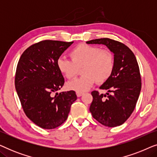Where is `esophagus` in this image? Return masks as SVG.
<instances>
[{
    "label": "esophagus",
    "mask_w": 157,
    "mask_h": 157,
    "mask_svg": "<svg viewBox=\"0 0 157 157\" xmlns=\"http://www.w3.org/2000/svg\"><path fill=\"white\" fill-rule=\"evenodd\" d=\"M76 96H78V97H80V96H81L83 94V93H82V92H76Z\"/></svg>",
    "instance_id": "1"
}]
</instances>
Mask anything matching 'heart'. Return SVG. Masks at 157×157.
Wrapping results in <instances>:
<instances>
[{
  "label": "heart",
  "instance_id": "b5f03b06",
  "mask_svg": "<svg viewBox=\"0 0 157 157\" xmlns=\"http://www.w3.org/2000/svg\"><path fill=\"white\" fill-rule=\"evenodd\" d=\"M71 60L60 57L57 66L68 79L76 76L78 69L82 68L83 76L67 83V88L76 92H84L94 82L101 84L111 76L115 66L114 56L111 51L98 46L79 44L71 51Z\"/></svg>",
  "mask_w": 157,
  "mask_h": 157
}]
</instances>
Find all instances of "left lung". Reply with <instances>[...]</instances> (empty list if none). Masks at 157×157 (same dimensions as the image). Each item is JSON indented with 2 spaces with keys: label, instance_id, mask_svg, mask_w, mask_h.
Masks as SVG:
<instances>
[{
  "label": "left lung",
  "instance_id": "left-lung-1",
  "mask_svg": "<svg viewBox=\"0 0 157 157\" xmlns=\"http://www.w3.org/2000/svg\"><path fill=\"white\" fill-rule=\"evenodd\" d=\"M104 44L114 53L115 66L111 76L100 87L109 93L93 91L90 106L92 117L103 125L115 127L123 124L134 111L141 89L139 67L132 50L122 43L108 38L86 42ZM111 94H110V93Z\"/></svg>",
  "mask_w": 157,
  "mask_h": 157
}]
</instances>
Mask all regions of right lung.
<instances>
[{"label":"right lung","mask_w":157,"mask_h":157,"mask_svg":"<svg viewBox=\"0 0 157 157\" xmlns=\"http://www.w3.org/2000/svg\"><path fill=\"white\" fill-rule=\"evenodd\" d=\"M73 43L41 40L25 49L17 65L15 86L23 111L44 129H53L64 123L77 98L74 91L53 96L64 84L57 60Z\"/></svg>","instance_id":"obj_1"}]
</instances>
